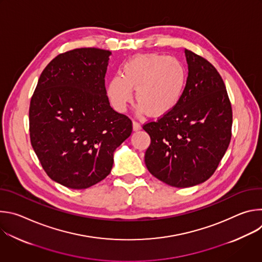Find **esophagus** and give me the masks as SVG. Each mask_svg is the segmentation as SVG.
Listing matches in <instances>:
<instances>
[{
    "instance_id": "34e87169",
    "label": "esophagus",
    "mask_w": 262,
    "mask_h": 262,
    "mask_svg": "<svg viewBox=\"0 0 262 262\" xmlns=\"http://www.w3.org/2000/svg\"><path fill=\"white\" fill-rule=\"evenodd\" d=\"M133 128H134V130H139L141 128V124L138 121L134 120L133 121Z\"/></svg>"
}]
</instances>
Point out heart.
<instances>
[{"instance_id": "1", "label": "heart", "mask_w": 262, "mask_h": 262, "mask_svg": "<svg viewBox=\"0 0 262 262\" xmlns=\"http://www.w3.org/2000/svg\"><path fill=\"white\" fill-rule=\"evenodd\" d=\"M186 83L188 70L174 58L160 54H144L126 62L121 76L112 77L106 86L107 97L117 111L123 112L133 100L139 103V113L161 117L172 112L180 102Z\"/></svg>"}]
</instances>
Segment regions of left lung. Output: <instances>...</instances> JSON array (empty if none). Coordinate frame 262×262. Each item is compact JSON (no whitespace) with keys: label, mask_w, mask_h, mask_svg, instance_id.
<instances>
[{"label":"left lung","mask_w":262,"mask_h":262,"mask_svg":"<svg viewBox=\"0 0 262 262\" xmlns=\"http://www.w3.org/2000/svg\"><path fill=\"white\" fill-rule=\"evenodd\" d=\"M188 83L178 105L149 121L145 164L155 177L188 188L204 182L216 170L231 140L232 107L226 86L205 58L185 50Z\"/></svg>","instance_id":"1"}]
</instances>
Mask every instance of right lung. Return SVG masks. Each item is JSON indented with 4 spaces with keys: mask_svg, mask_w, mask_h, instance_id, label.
Wrapping results in <instances>:
<instances>
[{
    "mask_svg": "<svg viewBox=\"0 0 262 262\" xmlns=\"http://www.w3.org/2000/svg\"><path fill=\"white\" fill-rule=\"evenodd\" d=\"M110 51L83 48L43 69L29 107L30 140L46 173L69 189L104 179L133 122L111 107L104 85Z\"/></svg>",
    "mask_w": 262,
    "mask_h": 262,
    "instance_id": "1",
    "label": "right lung"
}]
</instances>
